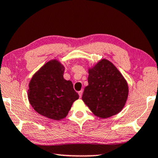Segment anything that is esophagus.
Instances as JSON below:
<instances>
[{
    "instance_id": "34e87169",
    "label": "esophagus",
    "mask_w": 158,
    "mask_h": 158,
    "mask_svg": "<svg viewBox=\"0 0 158 158\" xmlns=\"http://www.w3.org/2000/svg\"><path fill=\"white\" fill-rule=\"evenodd\" d=\"M78 94H79L80 97H82V94H83V90H81V91H78Z\"/></svg>"
}]
</instances>
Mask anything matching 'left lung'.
I'll list each match as a JSON object with an SVG mask.
<instances>
[{"mask_svg": "<svg viewBox=\"0 0 158 158\" xmlns=\"http://www.w3.org/2000/svg\"><path fill=\"white\" fill-rule=\"evenodd\" d=\"M89 85L82 99L95 115L106 118L118 113L128 98V87L121 73L113 64L102 59L90 69Z\"/></svg>", "mask_w": 158, "mask_h": 158, "instance_id": "left-lung-1", "label": "left lung"}]
</instances>
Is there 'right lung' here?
Listing matches in <instances>:
<instances>
[{
  "instance_id": "obj_1",
  "label": "right lung",
  "mask_w": 158,
  "mask_h": 158,
  "mask_svg": "<svg viewBox=\"0 0 158 158\" xmlns=\"http://www.w3.org/2000/svg\"><path fill=\"white\" fill-rule=\"evenodd\" d=\"M64 67L56 60L47 62L32 77L28 99L34 110L50 119L67 116L73 102L79 98L73 83L63 77Z\"/></svg>"
}]
</instances>
